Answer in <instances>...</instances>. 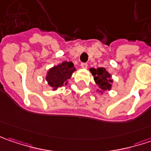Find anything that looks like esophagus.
<instances>
[{"instance_id": "1", "label": "esophagus", "mask_w": 151, "mask_h": 151, "mask_svg": "<svg viewBox=\"0 0 151 151\" xmlns=\"http://www.w3.org/2000/svg\"><path fill=\"white\" fill-rule=\"evenodd\" d=\"M87 66H88V65H87L86 63H81V67L83 68V69H86Z\"/></svg>"}]
</instances>
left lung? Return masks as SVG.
<instances>
[{
	"instance_id": "obj_1",
	"label": "left lung",
	"mask_w": 151,
	"mask_h": 151,
	"mask_svg": "<svg viewBox=\"0 0 151 151\" xmlns=\"http://www.w3.org/2000/svg\"><path fill=\"white\" fill-rule=\"evenodd\" d=\"M90 71L94 76V81L98 85L99 88L101 89L100 92L105 91H110L112 88L113 80L111 79V75L107 72L105 68L100 67L97 69L91 68Z\"/></svg>"
}]
</instances>
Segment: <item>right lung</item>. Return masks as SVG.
I'll use <instances>...</instances> for the list:
<instances>
[{
    "label": "right lung",
    "mask_w": 151,
    "mask_h": 151,
    "mask_svg": "<svg viewBox=\"0 0 151 151\" xmlns=\"http://www.w3.org/2000/svg\"><path fill=\"white\" fill-rule=\"evenodd\" d=\"M76 70L72 62L64 61L61 64L52 67L46 75V81L53 90L67 84V80L71 77L72 73Z\"/></svg>",
    "instance_id": "1"
}]
</instances>
